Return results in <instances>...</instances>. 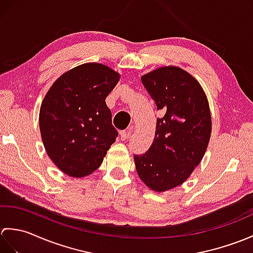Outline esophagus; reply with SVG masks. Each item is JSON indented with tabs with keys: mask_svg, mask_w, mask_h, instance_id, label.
<instances>
[{
	"mask_svg": "<svg viewBox=\"0 0 253 253\" xmlns=\"http://www.w3.org/2000/svg\"><path fill=\"white\" fill-rule=\"evenodd\" d=\"M130 135H131V130L130 129L120 131V136H121L122 140H126V139H128V138L130 137Z\"/></svg>",
	"mask_w": 253,
	"mask_h": 253,
	"instance_id": "1",
	"label": "esophagus"
}]
</instances>
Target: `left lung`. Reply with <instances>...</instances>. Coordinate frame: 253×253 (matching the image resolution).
<instances>
[{"mask_svg":"<svg viewBox=\"0 0 253 253\" xmlns=\"http://www.w3.org/2000/svg\"><path fill=\"white\" fill-rule=\"evenodd\" d=\"M141 82L162 116L151 147L133 160L140 179L162 192L181 185L201 162L211 136V114L200 84L184 69L158 68Z\"/></svg>","mask_w":253,"mask_h":253,"instance_id":"8db88e82","label":"left lung"}]
</instances>
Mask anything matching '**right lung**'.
I'll list each match as a JSON object with an SVG mask.
<instances>
[{
    "label": "right lung",
    "instance_id": "1",
    "mask_svg": "<svg viewBox=\"0 0 253 253\" xmlns=\"http://www.w3.org/2000/svg\"><path fill=\"white\" fill-rule=\"evenodd\" d=\"M120 74L98 63H87L63 74L40 107L39 125L49 158L72 177L99 169L118 132L112 125L106 96Z\"/></svg>",
    "mask_w": 253,
    "mask_h": 253
}]
</instances>
